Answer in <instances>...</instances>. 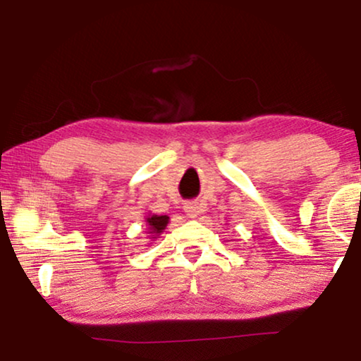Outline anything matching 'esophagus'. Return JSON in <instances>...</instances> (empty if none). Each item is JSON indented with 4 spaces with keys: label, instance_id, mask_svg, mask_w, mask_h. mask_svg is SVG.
I'll list each match as a JSON object with an SVG mask.
<instances>
[{
    "label": "esophagus",
    "instance_id": "34e87169",
    "mask_svg": "<svg viewBox=\"0 0 361 361\" xmlns=\"http://www.w3.org/2000/svg\"><path fill=\"white\" fill-rule=\"evenodd\" d=\"M200 204L195 203V201H191V203H186L185 204V213L190 216V218H196V216L200 214Z\"/></svg>",
    "mask_w": 361,
    "mask_h": 361
}]
</instances>
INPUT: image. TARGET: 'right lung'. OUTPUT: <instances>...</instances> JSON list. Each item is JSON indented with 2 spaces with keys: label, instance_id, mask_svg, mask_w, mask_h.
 Wrapping results in <instances>:
<instances>
[{
  "label": "right lung",
  "instance_id": "right-lung-1",
  "mask_svg": "<svg viewBox=\"0 0 361 361\" xmlns=\"http://www.w3.org/2000/svg\"><path fill=\"white\" fill-rule=\"evenodd\" d=\"M147 224H148V234H150V239H157L160 234L165 231L168 221H170V218H168L166 214H148L147 218Z\"/></svg>",
  "mask_w": 361,
  "mask_h": 361
}]
</instances>
